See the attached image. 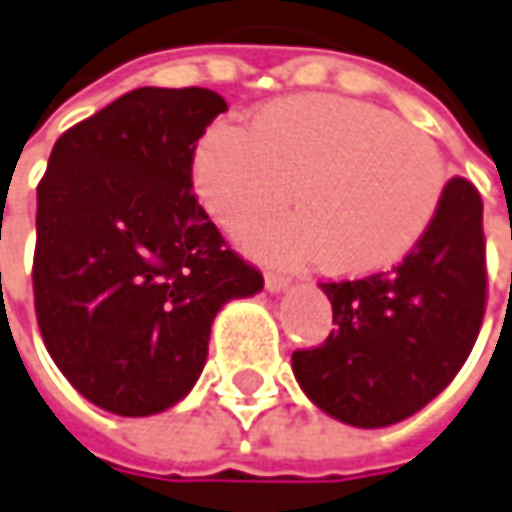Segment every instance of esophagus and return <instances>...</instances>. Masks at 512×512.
Wrapping results in <instances>:
<instances>
[{"mask_svg": "<svg viewBox=\"0 0 512 512\" xmlns=\"http://www.w3.org/2000/svg\"><path fill=\"white\" fill-rule=\"evenodd\" d=\"M291 285V277H285V274H277V271H266V288H269L271 294H277V291H285Z\"/></svg>", "mask_w": 512, "mask_h": 512, "instance_id": "esophagus-1", "label": "esophagus"}]
</instances>
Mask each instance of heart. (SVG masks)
Here are the masks:
<instances>
[{
	"mask_svg": "<svg viewBox=\"0 0 512 512\" xmlns=\"http://www.w3.org/2000/svg\"><path fill=\"white\" fill-rule=\"evenodd\" d=\"M193 182L204 210L232 235L294 196L300 212L255 229L249 249L364 277L415 249L440 210L448 173L437 142L389 111L300 95L263 106L246 131L212 125L193 156Z\"/></svg>",
	"mask_w": 512,
	"mask_h": 512,
	"instance_id": "b5f03b06",
	"label": "heart"
}]
</instances>
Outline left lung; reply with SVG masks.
<instances>
[{"label": "left lung", "instance_id": "1", "mask_svg": "<svg viewBox=\"0 0 512 512\" xmlns=\"http://www.w3.org/2000/svg\"><path fill=\"white\" fill-rule=\"evenodd\" d=\"M319 285L336 328L319 347L291 356L305 395L358 429L420 412L460 373L485 316L488 269L476 187L454 176L426 235L392 271Z\"/></svg>", "mask_w": 512, "mask_h": 512}]
</instances>
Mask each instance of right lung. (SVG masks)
<instances>
[{
    "instance_id": "1",
    "label": "right lung",
    "mask_w": 512,
    "mask_h": 512,
    "mask_svg": "<svg viewBox=\"0 0 512 512\" xmlns=\"http://www.w3.org/2000/svg\"><path fill=\"white\" fill-rule=\"evenodd\" d=\"M224 111L198 86L134 89L64 131L38 182V330L66 381L106 412L182 401L215 314L263 288L193 196L196 142Z\"/></svg>"
}]
</instances>
